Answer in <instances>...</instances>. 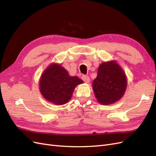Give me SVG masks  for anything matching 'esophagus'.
<instances>
[{"label":"esophagus","instance_id":"esophagus-1","mask_svg":"<svg viewBox=\"0 0 156 156\" xmlns=\"http://www.w3.org/2000/svg\"><path fill=\"white\" fill-rule=\"evenodd\" d=\"M82 79L86 83H88L90 82V77L88 76H87V75H83Z\"/></svg>","mask_w":156,"mask_h":156}]
</instances>
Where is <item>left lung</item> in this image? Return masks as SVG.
Here are the masks:
<instances>
[{
    "label": "left lung",
    "instance_id": "1",
    "mask_svg": "<svg viewBox=\"0 0 156 156\" xmlns=\"http://www.w3.org/2000/svg\"><path fill=\"white\" fill-rule=\"evenodd\" d=\"M126 88V73L115 60L100 65L97 77L92 83V88L100 104L110 105L120 100L124 95Z\"/></svg>",
    "mask_w": 156,
    "mask_h": 156
}]
</instances>
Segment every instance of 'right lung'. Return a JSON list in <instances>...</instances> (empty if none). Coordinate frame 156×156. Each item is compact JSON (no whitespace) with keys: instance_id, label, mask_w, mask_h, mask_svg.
Segmentation results:
<instances>
[{"instance_id":"obj_1","label":"right lung","mask_w":156,"mask_h":156,"mask_svg":"<svg viewBox=\"0 0 156 156\" xmlns=\"http://www.w3.org/2000/svg\"><path fill=\"white\" fill-rule=\"evenodd\" d=\"M82 83L81 79L70 76L60 64L52 63L41 73L39 89L46 100L61 105L70 100L75 87Z\"/></svg>"}]
</instances>
